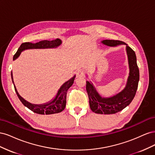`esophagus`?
<instances>
[{
    "label": "esophagus",
    "instance_id": "obj_1",
    "mask_svg": "<svg viewBox=\"0 0 155 155\" xmlns=\"http://www.w3.org/2000/svg\"><path fill=\"white\" fill-rule=\"evenodd\" d=\"M85 74V71L83 69H79L78 70V71L76 72V77L79 78V77H82L84 76Z\"/></svg>",
    "mask_w": 155,
    "mask_h": 155
}]
</instances>
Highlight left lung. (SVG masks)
I'll return each instance as SVG.
<instances>
[{
	"mask_svg": "<svg viewBox=\"0 0 155 155\" xmlns=\"http://www.w3.org/2000/svg\"><path fill=\"white\" fill-rule=\"evenodd\" d=\"M101 43L109 46L126 45L129 67V76L127 82L123 91L110 97H102L98 94L93 84L88 81H86V89L88 96L89 105L92 111L101 114H115L128 106L134 99L137 92L140 78L137 56L134 51L123 41L107 39L102 41Z\"/></svg>",
	"mask_w": 155,
	"mask_h": 155,
	"instance_id": "1",
	"label": "left lung"
}]
</instances>
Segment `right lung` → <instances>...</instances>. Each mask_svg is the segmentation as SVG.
Segmentation results:
<instances>
[{"mask_svg": "<svg viewBox=\"0 0 155 155\" xmlns=\"http://www.w3.org/2000/svg\"><path fill=\"white\" fill-rule=\"evenodd\" d=\"M61 40L59 39H56L52 41H41L38 43H24L21 44L20 47L18 48L16 54L14 55L13 60H15L18 56L20 55L21 53L23 50H27V49H37V48H57L58 46L61 45ZM12 79V82L14 85V88H15V91L16 92L17 95L18 97V99L21 100L24 105L27 108H28L30 110L33 111L35 113H37L39 114H55L59 113L63 111L65 106H66V102H67V92L68 89L74 83V81L76 76H74L71 79H70L68 81L65 82L63 85L60 87L59 91L58 92L57 95L53 100L51 101L46 103L45 104L41 105H35L30 104V103L26 101L24 98H22L19 94L18 93L17 88L15 86V84L13 82V74L12 72H11Z\"/></svg>", "mask_w": 155, "mask_h": 155, "instance_id": "right-lung-1", "label": "right lung"}]
</instances>
